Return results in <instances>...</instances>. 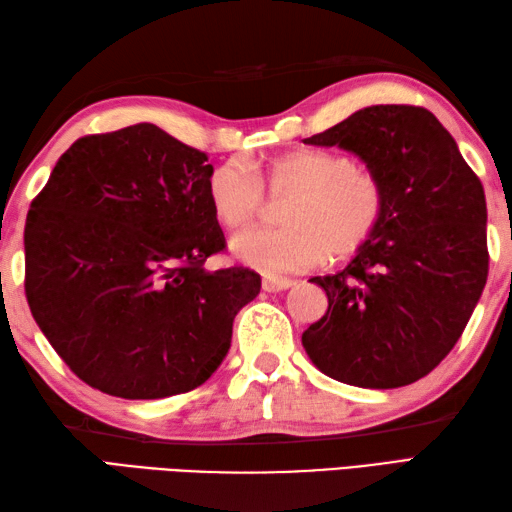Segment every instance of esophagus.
Here are the masks:
<instances>
[{"label": "esophagus", "mask_w": 512, "mask_h": 512, "mask_svg": "<svg viewBox=\"0 0 512 512\" xmlns=\"http://www.w3.org/2000/svg\"><path fill=\"white\" fill-rule=\"evenodd\" d=\"M292 284H295V281L286 279V277H266V279L262 281V288H264L266 292H281V290L290 288Z\"/></svg>", "instance_id": "1"}]
</instances>
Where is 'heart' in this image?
<instances>
[{
    "instance_id": "heart-1",
    "label": "heart",
    "mask_w": 512,
    "mask_h": 512,
    "mask_svg": "<svg viewBox=\"0 0 512 512\" xmlns=\"http://www.w3.org/2000/svg\"><path fill=\"white\" fill-rule=\"evenodd\" d=\"M266 190L281 206V228H259L233 239V253L266 275L303 273L325 259L341 262L363 250L383 224L387 195L372 169L325 149H292L255 173L226 160L206 178L215 220L246 228L266 213Z\"/></svg>"
}]
</instances>
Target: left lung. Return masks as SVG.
Masks as SVG:
<instances>
[{"instance_id": "8db88e82", "label": "left lung", "mask_w": 512, "mask_h": 512, "mask_svg": "<svg viewBox=\"0 0 512 512\" xmlns=\"http://www.w3.org/2000/svg\"><path fill=\"white\" fill-rule=\"evenodd\" d=\"M303 143L356 154L383 180L387 209L350 264L310 279L328 295V312L301 343L341 383H416L453 350L486 286L482 182L438 118L416 105L365 107Z\"/></svg>"}]
</instances>
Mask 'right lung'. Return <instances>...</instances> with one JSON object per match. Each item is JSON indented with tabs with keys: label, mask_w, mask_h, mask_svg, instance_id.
<instances>
[{
	"label": "right lung",
	"mask_w": 512,
	"mask_h": 512,
	"mask_svg": "<svg viewBox=\"0 0 512 512\" xmlns=\"http://www.w3.org/2000/svg\"><path fill=\"white\" fill-rule=\"evenodd\" d=\"M204 151L140 123L76 140L30 204L26 299L63 363L103 394L154 400L200 387L262 288L226 248Z\"/></svg>",
	"instance_id": "add662e5"
}]
</instances>
